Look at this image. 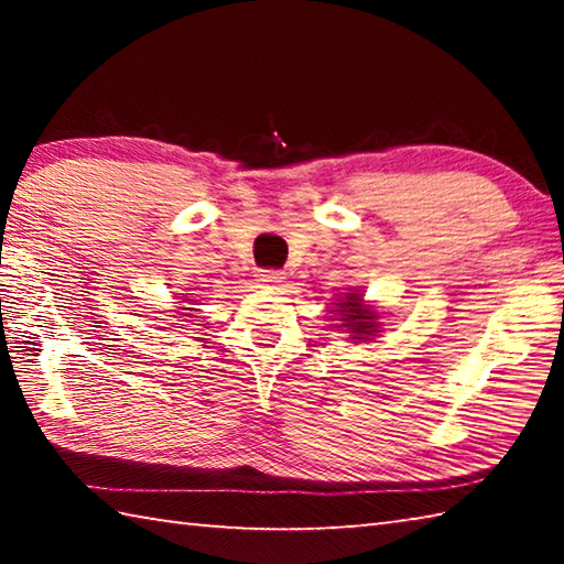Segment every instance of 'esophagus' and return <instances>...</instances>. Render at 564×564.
Masks as SVG:
<instances>
[{
    "label": "esophagus",
    "instance_id": "34e87169",
    "mask_svg": "<svg viewBox=\"0 0 564 564\" xmlns=\"http://www.w3.org/2000/svg\"><path fill=\"white\" fill-rule=\"evenodd\" d=\"M283 279H285L283 271H275V269H261L256 273V281L265 285V289H275V285L283 283Z\"/></svg>",
    "mask_w": 564,
    "mask_h": 564
}]
</instances>
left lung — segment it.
Wrapping results in <instances>:
<instances>
[{"label": "left lung", "mask_w": 564, "mask_h": 564, "mask_svg": "<svg viewBox=\"0 0 564 564\" xmlns=\"http://www.w3.org/2000/svg\"><path fill=\"white\" fill-rule=\"evenodd\" d=\"M338 305H340L338 313H343V316H346L343 321H348L346 326L352 328V330H350L352 336L358 338V336H368V333H376V323H373L376 316H373V313H370V311L362 308L360 299H358L356 293H350L348 299L343 301V303H338Z\"/></svg>", "instance_id": "8db88e82"}]
</instances>
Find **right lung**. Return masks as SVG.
Wrapping results in <instances>:
<instances>
[{"mask_svg":"<svg viewBox=\"0 0 564 564\" xmlns=\"http://www.w3.org/2000/svg\"><path fill=\"white\" fill-rule=\"evenodd\" d=\"M186 311H191V308H186Z\"/></svg>","mask_w":564,"mask_h":564,"instance_id":"1","label":"right lung"}]
</instances>
